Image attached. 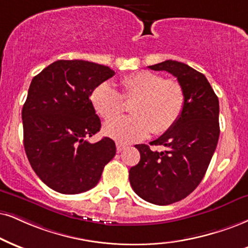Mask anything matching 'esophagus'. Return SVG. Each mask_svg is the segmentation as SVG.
<instances>
[{
	"instance_id": "obj_1",
	"label": "esophagus",
	"mask_w": 248,
	"mask_h": 248,
	"mask_svg": "<svg viewBox=\"0 0 248 248\" xmlns=\"http://www.w3.org/2000/svg\"><path fill=\"white\" fill-rule=\"evenodd\" d=\"M116 148H117L118 153H121L123 149L126 148V145H124V143H121V142H117L116 143Z\"/></svg>"
}]
</instances>
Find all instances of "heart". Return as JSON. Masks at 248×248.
<instances>
[{"instance_id":"heart-1","label":"heart","mask_w":248,"mask_h":248,"mask_svg":"<svg viewBox=\"0 0 248 248\" xmlns=\"http://www.w3.org/2000/svg\"><path fill=\"white\" fill-rule=\"evenodd\" d=\"M122 94L108 81L92 91L91 102L101 117L114 118L124 110V99L133 100L132 116L107 122L103 131L119 142H136L149 133L160 136L178 121L185 107V92L175 79L151 71H139L122 78Z\"/></svg>"}]
</instances>
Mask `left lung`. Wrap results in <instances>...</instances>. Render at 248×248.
Listing matches in <instances>:
<instances>
[{
    "mask_svg": "<svg viewBox=\"0 0 248 248\" xmlns=\"http://www.w3.org/2000/svg\"><path fill=\"white\" fill-rule=\"evenodd\" d=\"M175 76L185 92V107L177 123L149 145H136L140 161L129 171L133 191L148 202L167 206L187 197L202 180L219 137L218 97L201 72L177 61L148 66Z\"/></svg>",
    "mask_w": 248,
    "mask_h": 248,
    "instance_id": "8db88e82",
    "label": "left lung"
}]
</instances>
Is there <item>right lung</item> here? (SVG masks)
Returning a JSON list of instances; mask_svg holds the SVG:
<instances>
[{"instance_id": "add662e5", "label": "right lung", "mask_w": 248, "mask_h": 248, "mask_svg": "<svg viewBox=\"0 0 248 248\" xmlns=\"http://www.w3.org/2000/svg\"><path fill=\"white\" fill-rule=\"evenodd\" d=\"M114 75L101 64L60 60L32 79L21 110L24 147L32 169L54 191L78 194L93 188L115 156L108 137L87 141L101 127L91 93Z\"/></svg>"}]
</instances>
